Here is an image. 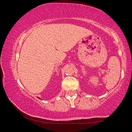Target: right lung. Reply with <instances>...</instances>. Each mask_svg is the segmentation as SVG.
<instances>
[{
  "instance_id": "obj_1",
  "label": "right lung",
  "mask_w": 132,
  "mask_h": 132,
  "mask_svg": "<svg viewBox=\"0 0 132 132\" xmlns=\"http://www.w3.org/2000/svg\"><path fill=\"white\" fill-rule=\"evenodd\" d=\"M39 99H40V98H39Z\"/></svg>"
}]
</instances>
